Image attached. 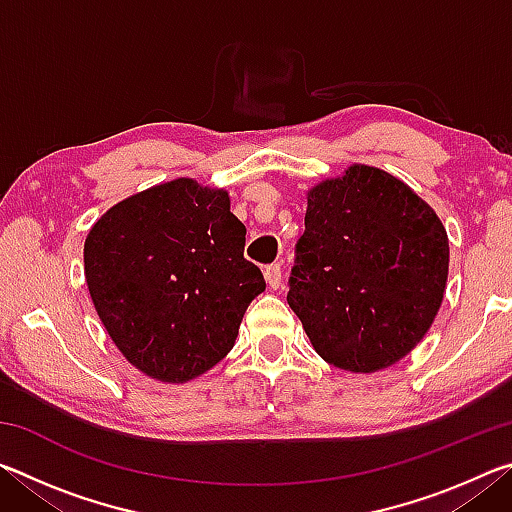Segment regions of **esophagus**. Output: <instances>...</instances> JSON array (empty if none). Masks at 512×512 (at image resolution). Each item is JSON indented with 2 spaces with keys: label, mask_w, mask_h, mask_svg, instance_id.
Here are the masks:
<instances>
[{
  "label": "esophagus",
  "mask_w": 512,
  "mask_h": 512,
  "mask_svg": "<svg viewBox=\"0 0 512 512\" xmlns=\"http://www.w3.org/2000/svg\"><path fill=\"white\" fill-rule=\"evenodd\" d=\"M264 277H266V282H268V287L271 289H277L282 284V266L280 264H268L266 268H264Z\"/></svg>",
  "instance_id": "esophagus-1"
}]
</instances>
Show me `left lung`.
I'll return each mask as SVG.
<instances>
[{"mask_svg":"<svg viewBox=\"0 0 512 512\" xmlns=\"http://www.w3.org/2000/svg\"><path fill=\"white\" fill-rule=\"evenodd\" d=\"M447 266L436 212L391 173L354 164L307 196L287 302L327 363L375 372L427 334Z\"/></svg>","mask_w":512,"mask_h":512,"instance_id":"obj_1","label":"left lung"}]
</instances>
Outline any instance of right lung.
Here are the masks:
<instances>
[{
    "label": "right lung",
    "mask_w": 512,
    "mask_h": 512,
    "mask_svg": "<svg viewBox=\"0 0 512 512\" xmlns=\"http://www.w3.org/2000/svg\"><path fill=\"white\" fill-rule=\"evenodd\" d=\"M244 246L246 225L228 194L196 180H171L110 207L92 225L83 259L94 309L121 354L171 384L216 366L266 289Z\"/></svg>",
    "instance_id": "right-lung-1"
}]
</instances>
